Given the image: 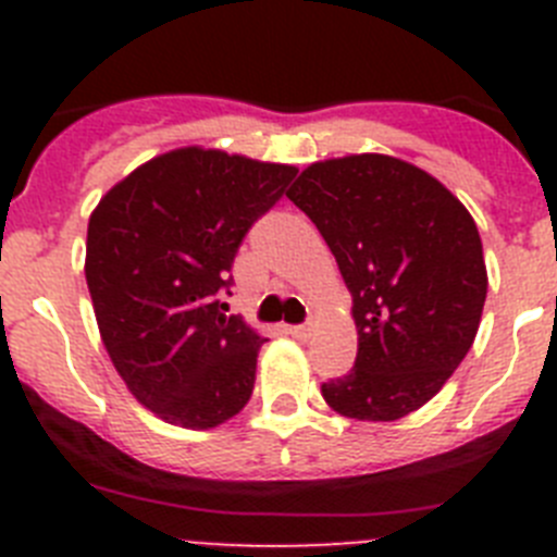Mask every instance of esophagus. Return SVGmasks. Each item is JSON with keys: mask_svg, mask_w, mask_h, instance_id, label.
I'll return each mask as SVG.
<instances>
[{"mask_svg": "<svg viewBox=\"0 0 557 557\" xmlns=\"http://www.w3.org/2000/svg\"><path fill=\"white\" fill-rule=\"evenodd\" d=\"M287 332L293 334V337H298V339H307V337H309V326H307V323H298V326H289Z\"/></svg>", "mask_w": 557, "mask_h": 557, "instance_id": "obj_1", "label": "esophagus"}]
</instances>
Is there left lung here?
Instances as JSON below:
<instances>
[{
    "label": "left lung",
    "mask_w": 557,
    "mask_h": 557,
    "mask_svg": "<svg viewBox=\"0 0 557 557\" xmlns=\"http://www.w3.org/2000/svg\"><path fill=\"white\" fill-rule=\"evenodd\" d=\"M318 225L351 293L357 359L323 382L357 421L424 407L469 354L488 293L480 231L466 206L393 156L318 161L287 191Z\"/></svg>",
    "instance_id": "left-lung-1"
}]
</instances>
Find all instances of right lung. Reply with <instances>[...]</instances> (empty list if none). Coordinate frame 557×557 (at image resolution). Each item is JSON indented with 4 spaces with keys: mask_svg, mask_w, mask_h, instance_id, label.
Wrapping results in <instances>:
<instances>
[{
    "mask_svg": "<svg viewBox=\"0 0 557 557\" xmlns=\"http://www.w3.org/2000/svg\"><path fill=\"white\" fill-rule=\"evenodd\" d=\"M295 166L184 147L113 186L88 220L86 282L127 391L166 424L211 430L248 405L264 337L225 314L250 225Z\"/></svg>",
    "mask_w": 557,
    "mask_h": 557,
    "instance_id": "right-lung-1",
    "label": "right lung"
}]
</instances>
